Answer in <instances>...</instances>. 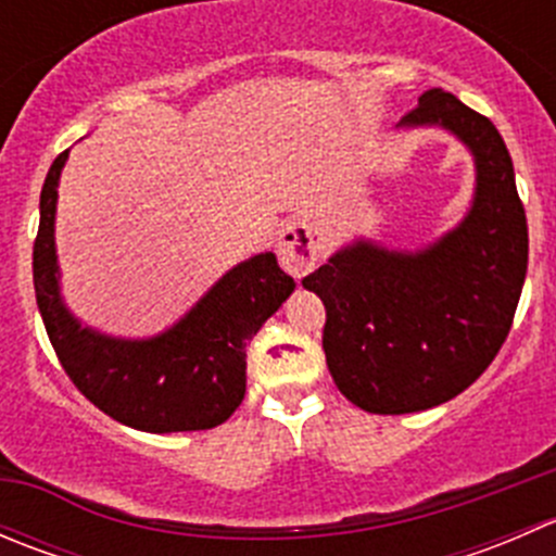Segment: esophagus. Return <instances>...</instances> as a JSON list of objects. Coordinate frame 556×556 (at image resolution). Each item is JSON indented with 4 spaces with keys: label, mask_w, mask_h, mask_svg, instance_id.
Segmentation results:
<instances>
[{
    "label": "esophagus",
    "mask_w": 556,
    "mask_h": 556,
    "mask_svg": "<svg viewBox=\"0 0 556 556\" xmlns=\"http://www.w3.org/2000/svg\"><path fill=\"white\" fill-rule=\"evenodd\" d=\"M279 263L288 268L293 277H304L314 268V263L323 255V233L312 217H293L285 223L279 231Z\"/></svg>",
    "instance_id": "esophagus-1"
}]
</instances>
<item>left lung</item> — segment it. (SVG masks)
<instances>
[{"mask_svg":"<svg viewBox=\"0 0 556 556\" xmlns=\"http://www.w3.org/2000/svg\"><path fill=\"white\" fill-rule=\"evenodd\" d=\"M401 126H441L476 161V193L454 231L419 252L361 242L304 277L325 304L323 350L346 401L412 414L452 401L501 352L527 274V217L490 117L430 88Z\"/></svg>","mask_w":556,"mask_h":556,"instance_id":"1","label":"left lung"}]
</instances>
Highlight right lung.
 Segmentation results:
<instances>
[{"instance_id":"add662e5","label":"right lung","mask_w":556,"mask_h":556,"mask_svg":"<svg viewBox=\"0 0 556 556\" xmlns=\"http://www.w3.org/2000/svg\"><path fill=\"white\" fill-rule=\"evenodd\" d=\"M70 150L59 155L39 195L35 293L61 368L106 417L144 433H182L223 425L247 390V341L295 290L274 252L239 263L179 323L153 339H115L83 328L61 301L55 261V199Z\"/></svg>"}]
</instances>
